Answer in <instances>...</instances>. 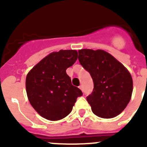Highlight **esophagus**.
Returning <instances> with one entry per match:
<instances>
[{"label": "esophagus", "instance_id": "34e87169", "mask_svg": "<svg viewBox=\"0 0 147 147\" xmlns=\"http://www.w3.org/2000/svg\"><path fill=\"white\" fill-rule=\"evenodd\" d=\"M79 88L81 90H83V87H82V85H80V87H79Z\"/></svg>", "mask_w": 147, "mask_h": 147}]
</instances>
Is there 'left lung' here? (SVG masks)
<instances>
[{
  "instance_id": "obj_1",
  "label": "left lung",
  "mask_w": 147,
  "mask_h": 147,
  "mask_svg": "<svg viewBox=\"0 0 147 147\" xmlns=\"http://www.w3.org/2000/svg\"><path fill=\"white\" fill-rule=\"evenodd\" d=\"M80 63L90 72L94 89L87 100L99 117L109 119L119 115L131 100L133 81L127 68L102 50L82 49Z\"/></svg>"
}]
</instances>
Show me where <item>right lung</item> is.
Segmentation results:
<instances>
[{"mask_svg":"<svg viewBox=\"0 0 147 147\" xmlns=\"http://www.w3.org/2000/svg\"><path fill=\"white\" fill-rule=\"evenodd\" d=\"M78 56L75 50L53 52L28 73L26 87L28 100L42 117L51 121L63 119L71 112L77 98L82 95L66 73Z\"/></svg>","mask_w":147,"mask_h":147,"instance_id":"1","label":"right lung"}]
</instances>
